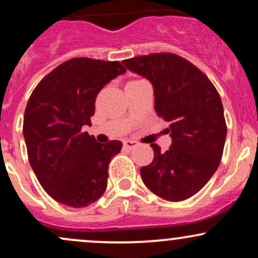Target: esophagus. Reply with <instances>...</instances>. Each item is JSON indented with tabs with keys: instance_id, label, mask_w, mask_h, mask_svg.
<instances>
[{
	"instance_id": "34e87169",
	"label": "esophagus",
	"mask_w": 258,
	"mask_h": 258,
	"mask_svg": "<svg viewBox=\"0 0 258 258\" xmlns=\"http://www.w3.org/2000/svg\"><path fill=\"white\" fill-rule=\"evenodd\" d=\"M136 146H137V142L132 141V139H126V141H123V147L127 148V149H133Z\"/></svg>"
}]
</instances>
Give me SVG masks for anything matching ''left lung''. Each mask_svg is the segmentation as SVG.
<instances>
[{
	"label": "left lung",
	"mask_w": 258,
	"mask_h": 258,
	"mask_svg": "<svg viewBox=\"0 0 258 258\" xmlns=\"http://www.w3.org/2000/svg\"><path fill=\"white\" fill-rule=\"evenodd\" d=\"M149 80L154 109L172 138L165 153L150 144L154 160L141 168L149 190L168 201L193 197L214 176L223 154L227 126L220 94L194 64L173 53H153L122 61Z\"/></svg>",
	"instance_id": "obj_1"
}]
</instances>
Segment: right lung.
Masks as SVG:
<instances>
[{
  "label": "right lung",
  "mask_w": 258,
  "mask_h": 258,
  "mask_svg": "<svg viewBox=\"0 0 258 258\" xmlns=\"http://www.w3.org/2000/svg\"><path fill=\"white\" fill-rule=\"evenodd\" d=\"M125 73L119 61L73 58L44 76L31 93L23 123L29 162L44 191L58 203L80 209L105 191L109 162L122 143H98L82 127L91 126L99 91Z\"/></svg>",
  "instance_id": "right-lung-1"
}]
</instances>
